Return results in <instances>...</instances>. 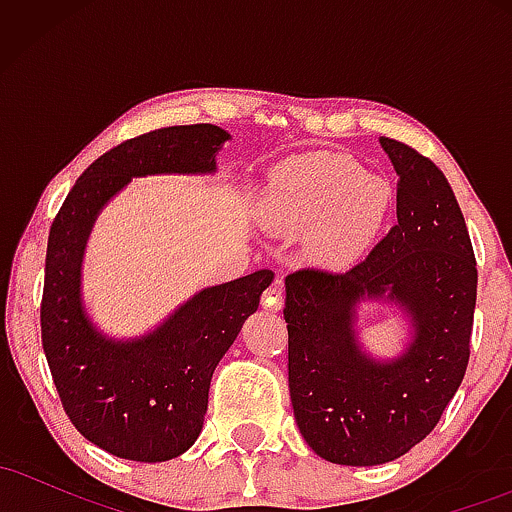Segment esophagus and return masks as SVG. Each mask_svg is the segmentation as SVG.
I'll list each match as a JSON object with an SVG mask.
<instances>
[{"mask_svg": "<svg viewBox=\"0 0 512 512\" xmlns=\"http://www.w3.org/2000/svg\"><path fill=\"white\" fill-rule=\"evenodd\" d=\"M262 305H264V308H269V310H279L281 308V284H279V281H276V284H272L267 291H264Z\"/></svg>", "mask_w": 512, "mask_h": 512, "instance_id": "esophagus-1", "label": "esophagus"}]
</instances>
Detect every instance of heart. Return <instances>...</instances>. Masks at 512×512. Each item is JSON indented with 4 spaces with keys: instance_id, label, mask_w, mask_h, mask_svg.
<instances>
[{
    "instance_id": "b5f03b06",
    "label": "heart",
    "mask_w": 512,
    "mask_h": 512,
    "mask_svg": "<svg viewBox=\"0 0 512 512\" xmlns=\"http://www.w3.org/2000/svg\"><path fill=\"white\" fill-rule=\"evenodd\" d=\"M392 207L390 182L368 175L351 156L317 151L293 156L272 170L262 197V219L286 233L315 228L317 255L346 262L375 243Z\"/></svg>"
}]
</instances>
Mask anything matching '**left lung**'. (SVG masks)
I'll list each match as a JSON object with an SVG mask.
<instances>
[{
	"instance_id": "8db88e82",
	"label": "left lung",
	"mask_w": 512,
	"mask_h": 512,
	"mask_svg": "<svg viewBox=\"0 0 512 512\" xmlns=\"http://www.w3.org/2000/svg\"><path fill=\"white\" fill-rule=\"evenodd\" d=\"M395 166L397 223L349 272L286 276L289 390L305 443L334 464L397 460L436 428L469 363L477 260L448 180L431 158L380 139ZM387 295L408 310L415 339L373 362L355 342V305Z\"/></svg>"
}]
</instances>
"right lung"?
<instances>
[{"instance_id": "1", "label": "right lung", "mask_w": 512, "mask_h": 512, "mask_svg": "<svg viewBox=\"0 0 512 512\" xmlns=\"http://www.w3.org/2000/svg\"><path fill=\"white\" fill-rule=\"evenodd\" d=\"M228 132L178 125L117 144L76 180L50 226L40 334L52 383L69 421L86 440L134 462L173 460L195 443L216 363L236 342L274 274L260 269L211 286L156 332L113 342L81 308L79 269L98 211L132 178L211 173Z\"/></svg>"}]
</instances>
